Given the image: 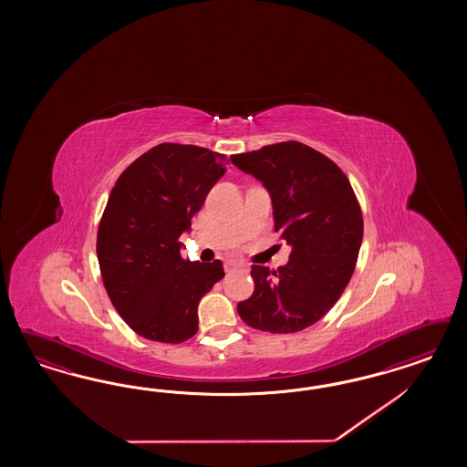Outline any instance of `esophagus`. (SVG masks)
I'll use <instances>...</instances> for the list:
<instances>
[{
  "mask_svg": "<svg viewBox=\"0 0 467 467\" xmlns=\"http://www.w3.org/2000/svg\"><path fill=\"white\" fill-rule=\"evenodd\" d=\"M244 270L246 269V265L244 264H241V262H233V260H229L224 264V270L226 272H233V270Z\"/></svg>",
  "mask_w": 467,
  "mask_h": 467,
  "instance_id": "obj_1",
  "label": "esophagus"
}]
</instances>
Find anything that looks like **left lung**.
<instances>
[{
  "label": "left lung",
  "instance_id": "1",
  "mask_svg": "<svg viewBox=\"0 0 467 467\" xmlns=\"http://www.w3.org/2000/svg\"><path fill=\"white\" fill-rule=\"evenodd\" d=\"M236 168L269 190L275 231L289 246L277 270L252 265L254 295L238 303L246 326L293 334L318 322L351 281L363 241V215L339 166L301 141L234 154Z\"/></svg>",
  "mask_w": 467,
  "mask_h": 467
}]
</instances>
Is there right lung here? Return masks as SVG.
Listing matches in <instances>:
<instances>
[{
  "instance_id": "add662e5",
  "label": "right lung",
  "mask_w": 467,
  "mask_h": 467,
  "mask_svg": "<svg viewBox=\"0 0 467 467\" xmlns=\"http://www.w3.org/2000/svg\"><path fill=\"white\" fill-rule=\"evenodd\" d=\"M226 172V156L159 143L116 180L98 229L102 283L141 337L180 344L198 330V303L224 277L221 260L190 262L180 236Z\"/></svg>"
}]
</instances>
